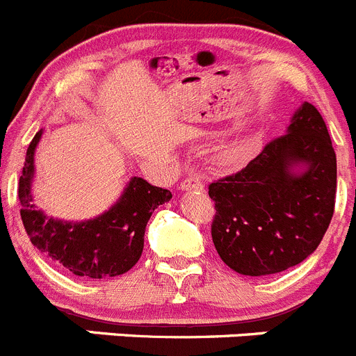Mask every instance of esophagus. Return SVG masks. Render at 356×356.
<instances>
[{"label": "esophagus", "instance_id": "esophagus-1", "mask_svg": "<svg viewBox=\"0 0 356 356\" xmlns=\"http://www.w3.org/2000/svg\"><path fill=\"white\" fill-rule=\"evenodd\" d=\"M181 191H204V184L197 176H188L180 184Z\"/></svg>", "mask_w": 356, "mask_h": 356}]
</instances>
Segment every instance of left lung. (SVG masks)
Instances as JSON below:
<instances>
[{"mask_svg":"<svg viewBox=\"0 0 356 356\" xmlns=\"http://www.w3.org/2000/svg\"><path fill=\"white\" fill-rule=\"evenodd\" d=\"M306 164L300 175L293 165ZM337 161L325 120L305 102L284 136L272 139L242 171L208 185L215 201L211 240L242 275H272L311 256L330 226Z\"/></svg>","mask_w":356,"mask_h":356,"instance_id":"8db88e82","label":"left lung"}]
</instances>
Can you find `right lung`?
I'll use <instances>...</instances> for the list:
<instances>
[{"label":"right lung","mask_w":356,"mask_h":356,"mask_svg":"<svg viewBox=\"0 0 356 356\" xmlns=\"http://www.w3.org/2000/svg\"><path fill=\"white\" fill-rule=\"evenodd\" d=\"M40 136L37 132L29 143L17 187L21 218L31 243L74 275L106 279L129 272L143 254L153 210L168 203L172 194L134 176L118 203L93 220L72 224L47 218L31 203L33 155Z\"/></svg>","instance_id":"add662e5"}]
</instances>
